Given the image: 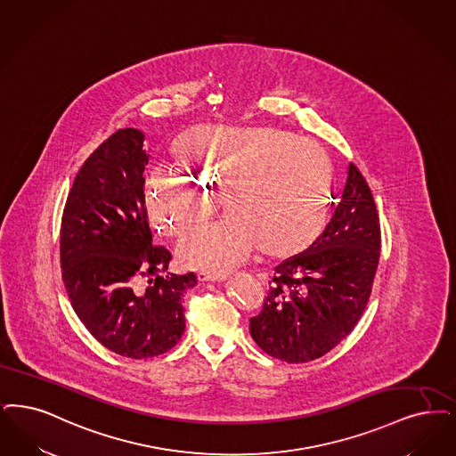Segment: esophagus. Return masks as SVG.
I'll use <instances>...</instances> for the list:
<instances>
[{
    "label": "esophagus",
    "mask_w": 456,
    "mask_h": 456,
    "mask_svg": "<svg viewBox=\"0 0 456 456\" xmlns=\"http://www.w3.org/2000/svg\"><path fill=\"white\" fill-rule=\"evenodd\" d=\"M200 281H222L225 280V273H214V272H200L199 273Z\"/></svg>",
    "instance_id": "1"
}]
</instances>
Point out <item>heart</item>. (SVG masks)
Here are the masks:
<instances>
[{
  "mask_svg": "<svg viewBox=\"0 0 456 456\" xmlns=\"http://www.w3.org/2000/svg\"><path fill=\"white\" fill-rule=\"evenodd\" d=\"M229 214L183 237V265L224 273L259 248L290 253L319 234L328 216L332 166L315 142L278 128L205 127L180 147V166L154 164L146 183L151 224L180 237L214 208V191Z\"/></svg>",
  "mask_w": 456,
  "mask_h": 456,
  "instance_id": "heart-1",
  "label": "heart"
}]
</instances>
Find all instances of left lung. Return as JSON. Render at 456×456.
Returning a JSON list of instances; mask_svg holds the SVG:
<instances>
[{
  "mask_svg": "<svg viewBox=\"0 0 456 456\" xmlns=\"http://www.w3.org/2000/svg\"><path fill=\"white\" fill-rule=\"evenodd\" d=\"M380 242L371 190L351 163L322 234L274 268L263 309L249 319L256 345L287 363H307L338 346L363 315Z\"/></svg>",
  "mask_w": 456,
  "mask_h": 456,
  "instance_id": "1",
  "label": "left lung"
}]
</instances>
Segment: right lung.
<instances>
[{
  "mask_svg": "<svg viewBox=\"0 0 456 456\" xmlns=\"http://www.w3.org/2000/svg\"><path fill=\"white\" fill-rule=\"evenodd\" d=\"M147 161L141 130L111 134L76 175L61 222L62 281L76 315L98 343L132 360L180 341L183 295L197 285L193 273H167L171 253L152 244Z\"/></svg>",
  "mask_w": 456,
  "mask_h": 456,
  "instance_id": "right-lung-1",
  "label": "right lung"
}]
</instances>
